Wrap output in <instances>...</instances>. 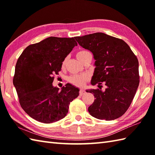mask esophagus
<instances>
[{
	"mask_svg": "<svg viewBox=\"0 0 155 155\" xmlns=\"http://www.w3.org/2000/svg\"><path fill=\"white\" fill-rule=\"evenodd\" d=\"M85 93V91L83 89H81L79 91V95L80 96H83V95Z\"/></svg>",
	"mask_w": 155,
	"mask_h": 155,
	"instance_id": "34e87169",
	"label": "esophagus"
}]
</instances>
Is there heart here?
I'll use <instances>...</instances> for the list:
<instances>
[{
	"label": "heart",
	"instance_id": "obj_1",
	"mask_svg": "<svg viewBox=\"0 0 155 155\" xmlns=\"http://www.w3.org/2000/svg\"><path fill=\"white\" fill-rule=\"evenodd\" d=\"M88 51H81L79 52H77V57L80 60V59L82 58L83 55H84L86 53H87ZM66 60H64L62 62V65H64L65 64ZM88 76L86 74H74V75H72L69 77L68 80L70 81V83L72 84H73L74 85H76V86L78 87H83L85 84V83L88 81Z\"/></svg>",
	"mask_w": 155,
	"mask_h": 155
}]
</instances>
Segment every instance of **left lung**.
I'll return each instance as SVG.
<instances>
[{
  "label": "left lung",
  "mask_w": 155,
  "mask_h": 155,
  "mask_svg": "<svg viewBox=\"0 0 155 155\" xmlns=\"http://www.w3.org/2000/svg\"><path fill=\"white\" fill-rule=\"evenodd\" d=\"M90 51L95 60L91 84L104 91L89 89L94 101L88 107L91 116L101 120H114L124 114L132 103L139 84V61L126 42L103 32L74 38Z\"/></svg>",
  "instance_id": "8db88e82"
}]
</instances>
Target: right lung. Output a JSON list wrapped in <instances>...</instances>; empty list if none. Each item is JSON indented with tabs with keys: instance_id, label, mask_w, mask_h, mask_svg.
<instances>
[{
	"instance_id": "right-lung-1",
	"label": "right lung",
	"mask_w": 155,
	"mask_h": 155,
	"mask_svg": "<svg viewBox=\"0 0 155 155\" xmlns=\"http://www.w3.org/2000/svg\"><path fill=\"white\" fill-rule=\"evenodd\" d=\"M75 46L74 38L50 37L28 46L16 62L13 84L22 109L36 120L51 123L62 119L79 95V89L71 84L61 91L52 85V75L61 71Z\"/></svg>"
}]
</instances>
